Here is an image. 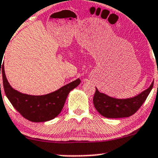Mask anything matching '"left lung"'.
I'll use <instances>...</instances> for the list:
<instances>
[{
    "label": "left lung",
    "mask_w": 158,
    "mask_h": 158,
    "mask_svg": "<svg viewBox=\"0 0 158 158\" xmlns=\"http://www.w3.org/2000/svg\"><path fill=\"white\" fill-rule=\"evenodd\" d=\"M154 82L147 89L138 95L128 98H116L102 93L95 88L93 104L100 114L109 118H126L135 114L141 107L151 92Z\"/></svg>",
    "instance_id": "left-lung-1"
}]
</instances>
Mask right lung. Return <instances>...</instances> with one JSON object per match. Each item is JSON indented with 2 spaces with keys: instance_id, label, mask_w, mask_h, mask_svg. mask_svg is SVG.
Returning <instances> with one entry per match:
<instances>
[{
  "instance_id": "1",
  "label": "right lung",
  "mask_w": 158,
  "mask_h": 158,
  "mask_svg": "<svg viewBox=\"0 0 158 158\" xmlns=\"http://www.w3.org/2000/svg\"><path fill=\"white\" fill-rule=\"evenodd\" d=\"M0 68V74L2 73L3 85L7 98L23 118L33 122H48L58 116L70 91L77 87L81 82L80 79H77L47 95H27L13 89L6 77L4 65Z\"/></svg>"
}]
</instances>
